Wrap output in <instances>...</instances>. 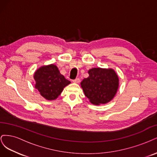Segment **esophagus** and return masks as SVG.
<instances>
[{
	"instance_id": "1",
	"label": "esophagus",
	"mask_w": 157,
	"mask_h": 157,
	"mask_svg": "<svg viewBox=\"0 0 157 157\" xmlns=\"http://www.w3.org/2000/svg\"><path fill=\"white\" fill-rule=\"evenodd\" d=\"M80 81V80L79 78H77L73 80V82H75V83H79Z\"/></svg>"
}]
</instances>
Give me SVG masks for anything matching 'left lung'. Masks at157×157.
Here are the masks:
<instances>
[{"instance_id":"1","label":"left lung","mask_w":157,"mask_h":157,"mask_svg":"<svg viewBox=\"0 0 157 157\" xmlns=\"http://www.w3.org/2000/svg\"><path fill=\"white\" fill-rule=\"evenodd\" d=\"M89 77L80 83L83 92L94 105L105 104L115 97L119 85V79L113 69L92 68Z\"/></svg>"}]
</instances>
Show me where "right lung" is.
<instances>
[{"mask_svg":"<svg viewBox=\"0 0 157 157\" xmlns=\"http://www.w3.org/2000/svg\"><path fill=\"white\" fill-rule=\"evenodd\" d=\"M35 88L47 100H54L71 83L59 73L57 66L51 64L42 66L34 74Z\"/></svg>","mask_w":157,"mask_h":157,"instance_id":"add662e5","label":"right lung"}]
</instances>
